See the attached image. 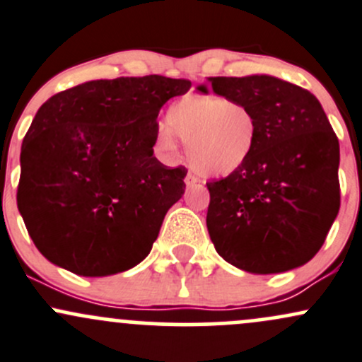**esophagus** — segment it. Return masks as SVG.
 Returning a JSON list of instances; mask_svg holds the SVG:
<instances>
[{"instance_id":"esophagus-1","label":"esophagus","mask_w":362,"mask_h":362,"mask_svg":"<svg viewBox=\"0 0 362 362\" xmlns=\"http://www.w3.org/2000/svg\"><path fill=\"white\" fill-rule=\"evenodd\" d=\"M185 184H187V185L201 184V178L197 177V175H194V173H187V177H185Z\"/></svg>"}]
</instances>
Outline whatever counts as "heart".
Wrapping results in <instances>:
<instances>
[{"instance_id":"obj_1","label":"heart","mask_w":362,"mask_h":362,"mask_svg":"<svg viewBox=\"0 0 362 362\" xmlns=\"http://www.w3.org/2000/svg\"><path fill=\"white\" fill-rule=\"evenodd\" d=\"M168 129L160 141L172 149L175 136L187 144L189 163L206 177H228L239 172L256 151L259 120L249 103L216 94L190 93L166 111Z\"/></svg>"}]
</instances>
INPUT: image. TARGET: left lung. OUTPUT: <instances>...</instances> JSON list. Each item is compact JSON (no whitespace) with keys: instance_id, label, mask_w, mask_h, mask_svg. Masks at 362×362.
<instances>
[{"instance_id":"obj_1","label":"left lung","mask_w":362,"mask_h":362,"mask_svg":"<svg viewBox=\"0 0 362 362\" xmlns=\"http://www.w3.org/2000/svg\"><path fill=\"white\" fill-rule=\"evenodd\" d=\"M256 111L259 139L239 172L208 182L206 225L226 263L269 275L316 256L340 208L339 139L315 94L272 75L208 77ZM201 93H208L199 86Z\"/></svg>"}]
</instances>
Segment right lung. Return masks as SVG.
<instances>
[{
    "instance_id": "add662e5",
    "label": "right lung",
    "mask_w": 362,
    "mask_h": 362,
    "mask_svg": "<svg viewBox=\"0 0 362 362\" xmlns=\"http://www.w3.org/2000/svg\"><path fill=\"white\" fill-rule=\"evenodd\" d=\"M190 86L163 75L90 81L39 108L22 142L17 204L47 261L108 276L148 256L187 175L153 156L156 118Z\"/></svg>"
}]
</instances>
